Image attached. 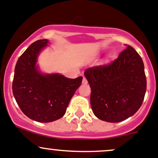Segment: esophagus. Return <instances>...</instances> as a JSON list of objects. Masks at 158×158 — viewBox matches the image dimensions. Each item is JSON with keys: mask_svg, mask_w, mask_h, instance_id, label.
<instances>
[{"mask_svg": "<svg viewBox=\"0 0 158 158\" xmlns=\"http://www.w3.org/2000/svg\"><path fill=\"white\" fill-rule=\"evenodd\" d=\"M82 83L84 84H87V79L85 78V77H83V81H82Z\"/></svg>", "mask_w": 158, "mask_h": 158, "instance_id": "34e87169", "label": "esophagus"}]
</instances>
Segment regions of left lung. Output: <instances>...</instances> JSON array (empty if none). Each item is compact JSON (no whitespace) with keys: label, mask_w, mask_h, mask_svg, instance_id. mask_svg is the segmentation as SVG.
Instances as JSON below:
<instances>
[{"label":"left lung","mask_w":158,"mask_h":158,"mask_svg":"<svg viewBox=\"0 0 158 158\" xmlns=\"http://www.w3.org/2000/svg\"><path fill=\"white\" fill-rule=\"evenodd\" d=\"M107 65L84 71L91 89L90 105L95 116L110 123L124 121L141 106L147 89L143 60L129 45Z\"/></svg>","instance_id":"left-lung-1"}]
</instances>
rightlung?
Here are the masks:
<instances>
[{
	"mask_svg": "<svg viewBox=\"0 0 158 158\" xmlns=\"http://www.w3.org/2000/svg\"><path fill=\"white\" fill-rule=\"evenodd\" d=\"M48 44L47 39L38 40L27 48L17 61L12 84L14 97L23 113L40 123L52 122L64 115L83 79L42 72L37 60Z\"/></svg>",
	"mask_w": 158,
	"mask_h": 158,
	"instance_id": "1",
	"label": "right lung"
}]
</instances>
